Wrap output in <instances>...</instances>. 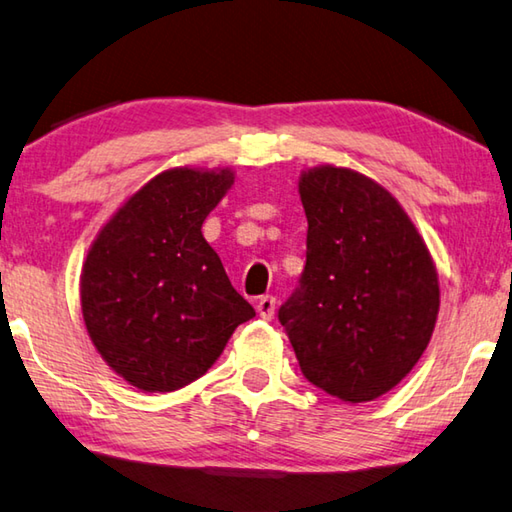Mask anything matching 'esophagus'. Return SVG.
Masks as SVG:
<instances>
[{
  "label": "esophagus",
  "mask_w": 512,
  "mask_h": 512,
  "mask_svg": "<svg viewBox=\"0 0 512 512\" xmlns=\"http://www.w3.org/2000/svg\"><path fill=\"white\" fill-rule=\"evenodd\" d=\"M257 313H259V318H264V320H273V318H275V297H273V295H264V297H259V302H257Z\"/></svg>",
  "instance_id": "1"
}]
</instances>
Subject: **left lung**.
<instances>
[{"mask_svg": "<svg viewBox=\"0 0 512 512\" xmlns=\"http://www.w3.org/2000/svg\"><path fill=\"white\" fill-rule=\"evenodd\" d=\"M309 232L300 286L280 309L302 374L367 403L410 374L439 318V275L423 237L383 185L318 165L297 181Z\"/></svg>", "mask_w": 512, "mask_h": 512, "instance_id": "8db88e82", "label": "left lung"}]
</instances>
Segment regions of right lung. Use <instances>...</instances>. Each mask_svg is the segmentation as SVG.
Wrapping results in <instances>:
<instances>
[{
	"label": "right lung",
	"mask_w": 512,
	"mask_h": 512,
	"mask_svg": "<svg viewBox=\"0 0 512 512\" xmlns=\"http://www.w3.org/2000/svg\"><path fill=\"white\" fill-rule=\"evenodd\" d=\"M232 183L230 167L165 170L89 246L82 320L100 358L141 392H174L206 374L255 315L201 232Z\"/></svg>",
	"instance_id": "obj_1"
}]
</instances>
